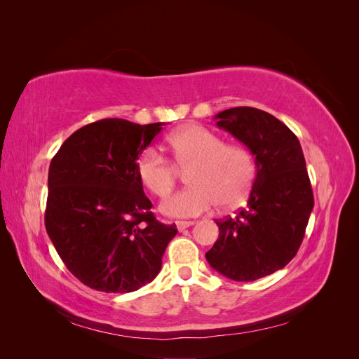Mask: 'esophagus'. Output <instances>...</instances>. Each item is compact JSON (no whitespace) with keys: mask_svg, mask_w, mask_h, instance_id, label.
Here are the masks:
<instances>
[{"mask_svg":"<svg viewBox=\"0 0 359 359\" xmlns=\"http://www.w3.org/2000/svg\"><path fill=\"white\" fill-rule=\"evenodd\" d=\"M194 223L193 222H182V220H178L177 222V227H178V231H184V229H187V227H190V226H193Z\"/></svg>","mask_w":359,"mask_h":359,"instance_id":"1","label":"esophagus"}]
</instances>
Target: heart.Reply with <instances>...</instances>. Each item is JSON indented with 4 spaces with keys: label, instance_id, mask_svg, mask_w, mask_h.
I'll return each instance as SVG.
<instances>
[{
    "label": "heart",
    "instance_id": "1",
    "mask_svg": "<svg viewBox=\"0 0 359 359\" xmlns=\"http://www.w3.org/2000/svg\"><path fill=\"white\" fill-rule=\"evenodd\" d=\"M173 161L187 170L189 187L172 194L161 203L170 217H196L222 206L241 203L253 187L256 161L247 147L226 144L224 139L202 126H184L168 137ZM156 148L139 156L136 172L144 187L158 198L170 193L177 168Z\"/></svg>",
    "mask_w": 359,
    "mask_h": 359
}]
</instances>
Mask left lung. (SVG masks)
Segmentation results:
<instances>
[{
    "label": "left lung",
    "instance_id": "1",
    "mask_svg": "<svg viewBox=\"0 0 359 359\" xmlns=\"http://www.w3.org/2000/svg\"><path fill=\"white\" fill-rule=\"evenodd\" d=\"M256 161L245 208L217 220L220 233L205 257L222 276L253 281L285 268L297 255L313 211V191L298 137L271 114L240 106L214 116Z\"/></svg>",
    "mask_w": 359,
    "mask_h": 359
}]
</instances>
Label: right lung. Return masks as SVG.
Returning a JSON list of instances; mask_svg holds the SVG:
<instances>
[{
  "mask_svg": "<svg viewBox=\"0 0 359 359\" xmlns=\"http://www.w3.org/2000/svg\"><path fill=\"white\" fill-rule=\"evenodd\" d=\"M163 124L100 119L76 130L50 161L46 231L64 265L91 289L127 293L153 281L178 232L151 212L136 172Z\"/></svg>",
  "mask_w": 359,
  "mask_h": 359,
  "instance_id": "obj_1",
  "label": "right lung"
}]
</instances>
